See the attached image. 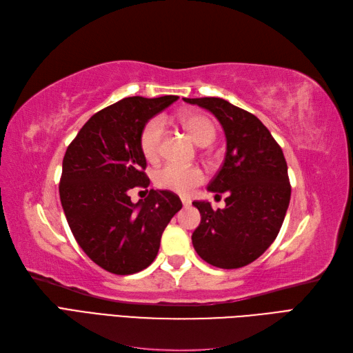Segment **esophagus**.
Listing matches in <instances>:
<instances>
[{
	"label": "esophagus",
	"mask_w": 353,
	"mask_h": 353,
	"mask_svg": "<svg viewBox=\"0 0 353 353\" xmlns=\"http://www.w3.org/2000/svg\"><path fill=\"white\" fill-rule=\"evenodd\" d=\"M181 203H183V206H184V208H188V206L191 205L190 199H187V197H181Z\"/></svg>",
	"instance_id": "1"
}]
</instances>
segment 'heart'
Listing matches in <instances>:
<instances>
[{
    "label": "heart",
    "instance_id": "obj_1",
    "mask_svg": "<svg viewBox=\"0 0 353 353\" xmlns=\"http://www.w3.org/2000/svg\"><path fill=\"white\" fill-rule=\"evenodd\" d=\"M188 134L199 145H209L215 140L216 130L209 116L203 113H187L179 119ZM163 121L153 117L148 121L140 134V147L143 156L153 162L162 150ZM205 181V174L197 166H181L176 163H166L154 172V183L157 187L174 191L176 194L187 196Z\"/></svg>",
    "mask_w": 353,
    "mask_h": 353
}]
</instances>
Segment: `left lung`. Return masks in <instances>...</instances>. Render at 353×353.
I'll return each instance as SVG.
<instances>
[{"mask_svg":"<svg viewBox=\"0 0 353 353\" xmlns=\"http://www.w3.org/2000/svg\"><path fill=\"white\" fill-rule=\"evenodd\" d=\"M215 114L227 138V153L208 185L225 208L193 201L201 221L191 236L197 254L222 270L256 261L276 239L292 187L281 147L258 117L218 97L184 99Z\"/></svg>","mask_w":353,"mask_h":353,"instance_id":"8db88e82","label":"left lung"}]
</instances>
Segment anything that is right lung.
Here are the masks:
<instances>
[{
  "instance_id": "1",
  "label": "right lung",
  "mask_w": 353,
  "mask_h": 353,
  "mask_svg": "<svg viewBox=\"0 0 353 353\" xmlns=\"http://www.w3.org/2000/svg\"><path fill=\"white\" fill-rule=\"evenodd\" d=\"M176 100L126 97L109 105L90 117L63 159L59 191L70 231L88 258L112 274L147 268L183 208L168 190H150L137 203L130 197L131 188L150 184L140 147L143 128Z\"/></svg>"
}]
</instances>
